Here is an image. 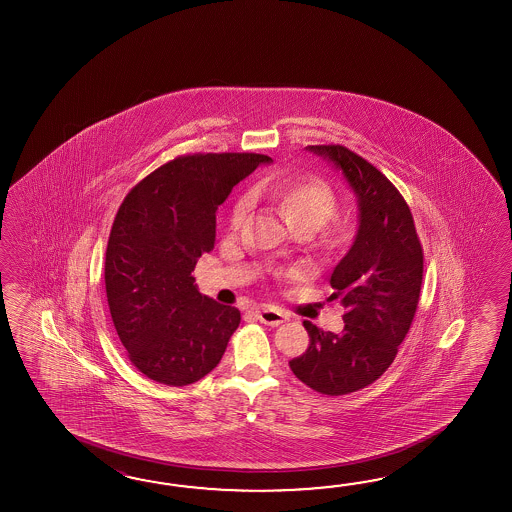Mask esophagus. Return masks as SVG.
Returning <instances> with one entry per match:
<instances>
[{
  "label": "esophagus",
  "instance_id": "1",
  "mask_svg": "<svg viewBox=\"0 0 512 512\" xmlns=\"http://www.w3.org/2000/svg\"><path fill=\"white\" fill-rule=\"evenodd\" d=\"M256 316H258V320H260L261 324H267V326H280V324H283V322L287 320V316L283 315L282 311L274 309V307L258 309Z\"/></svg>",
  "mask_w": 512,
  "mask_h": 512
}]
</instances>
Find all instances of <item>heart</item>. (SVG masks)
I'll return each instance as SVG.
<instances>
[{"label":"heart","instance_id":"heart-1","mask_svg":"<svg viewBox=\"0 0 512 512\" xmlns=\"http://www.w3.org/2000/svg\"><path fill=\"white\" fill-rule=\"evenodd\" d=\"M261 192L280 210L283 219L296 232H315L337 212L333 186L315 175H300L263 186ZM251 210V197L240 196L230 207V230H240Z\"/></svg>","mask_w":512,"mask_h":512}]
</instances>
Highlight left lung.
Here are the masks:
<instances>
[{"mask_svg": "<svg viewBox=\"0 0 512 512\" xmlns=\"http://www.w3.org/2000/svg\"><path fill=\"white\" fill-rule=\"evenodd\" d=\"M309 150L337 164L359 197L357 238L331 274L329 300L346 309L344 331L304 320L309 348L289 360L305 386L337 397L370 386L392 366L414 322L425 260L410 207L381 170L342 144Z\"/></svg>", "mask_w": 512, "mask_h": 512, "instance_id": "8db88e82", "label": "left lung"}]
</instances>
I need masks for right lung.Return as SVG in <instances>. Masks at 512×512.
<instances>
[{"mask_svg": "<svg viewBox=\"0 0 512 512\" xmlns=\"http://www.w3.org/2000/svg\"><path fill=\"white\" fill-rule=\"evenodd\" d=\"M271 157L188 153L131 188L109 232L104 282L128 359L148 379L186 386L223 357L240 311L197 291L192 271L216 243V210Z\"/></svg>", "mask_w": 512, "mask_h": 512, "instance_id": "right-lung-1", "label": "right lung"}]
</instances>
